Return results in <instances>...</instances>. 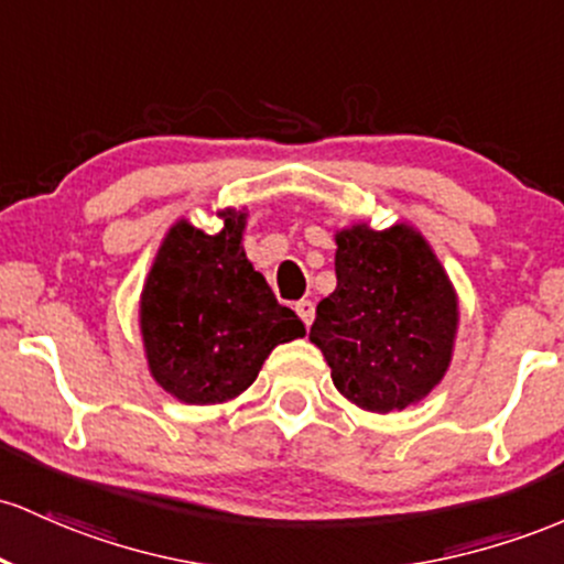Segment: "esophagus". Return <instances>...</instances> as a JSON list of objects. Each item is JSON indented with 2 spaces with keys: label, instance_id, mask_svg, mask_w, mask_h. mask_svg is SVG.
<instances>
[{
  "label": "esophagus",
  "instance_id": "esophagus-1",
  "mask_svg": "<svg viewBox=\"0 0 564 564\" xmlns=\"http://www.w3.org/2000/svg\"><path fill=\"white\" fill-rule=\"evenodd\" d=\"M295 312H299V316L303 319V325H312L314 322V303L312 301H299L295 303Z\"/></svg>",
  "mask_w": 564,
  "mask_h": 564
}]
</instances>
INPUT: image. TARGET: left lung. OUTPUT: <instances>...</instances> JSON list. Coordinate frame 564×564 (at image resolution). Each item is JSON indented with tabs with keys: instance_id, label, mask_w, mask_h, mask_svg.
I'll list each match as a JSON object with an SVG mask.
<instances>
[{
	"instance_id": "left-lung-1",
	"label": "left lung",
	"mask_w": 564,
	"mask_h": 564,
	"mask_svg": "<svg viewBox=\"0 0 564 564\" xmlns=\"http://www.w3.org/2000/svg\"><path fill=\"white\" fill-rule=\"evenodd\" d=\"M338 288L316 306L312 344L335 389L370 413L423 400L453 357L458 301L432 248L410 226L359 224L335 237Z\"/></svg>"
}]
</instances>
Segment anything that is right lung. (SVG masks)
Returning a JSON list of instances; mask_svg holds the SVG:
<instances>
[{
	"instance_id": "right-lung-1",
	"label": "right lung",
	"mask_w": 564,
	"mask_h": 564,
	"mask_svg": "<svg viewBox=\"0 0 564 564\" xmlns=\"http://www.w3.org/2000/svg\"><path fill=\"white\" fill-rule=\"evenodd\" d=\"M220 218L218 234L175 224L141 295L151 376L186 404L234 400L276 344L306 335L245 256V213L226 210Z\"/></svg>"
}]
</instances>
